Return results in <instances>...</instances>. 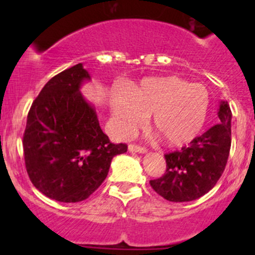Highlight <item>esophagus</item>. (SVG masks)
<instances>
[{
	"mask_svg": "<svg viewBox=\"0 0 255 255\" xmlns=\"http://www.w3.org/2000/svg\"><path fill=\"white\" fill-rule=\"evenodd\" d=\"M128 150L132 151V153H139V154H145L146 149L143 148V146L135 145V144H129L128 145Z\"/></svg>",
	"mask_w": 255,
	"mask_h": 255,
	"instance_id": "34e87169",
	"label": "esophagus"
}]
</instances>
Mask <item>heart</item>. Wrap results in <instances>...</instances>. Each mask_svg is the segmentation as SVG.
Here are the masks:
<instances>
[{
  "label": "heart",
  "instance_id": "heart-1",
  "mask_svg": "<svg viewBox=\"0 0 255 255\" xmlns=\"http://www.w3.org/2000/svg\"><path fill=\"white\" fill-rule=\"evenodd\" d=\"M208 107L206 87L177 76L143 79L128 90V95L111 97L113 125L118 133L128 134L150 116L151 129L170 146L185 145L199 134Z\"/></svg>",
  "mask_w": 255,
  "mask_h": 255
}]
</instances>
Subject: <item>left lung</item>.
Instances as JSON below:
<instances>
[{
	"mask_svg": "<svg viewBox=\"0 0 255 255\" xmlns=\"http://www.w3.org/2000/svg\"><path fill=\"white\" fill-rule=\"evenodd\" d=\"M217 115L218 125L192 139L189 146L165 154V174L150 180L156 194L171 202H187L200 199L215 186L231 149L232 112L227 101H221Z\"/></svg>",
	"mask_w": 255,
	"mask_h": 255,
	"instance_id": "left-lung-1",
	"label": "left lung"
}]
</instances>
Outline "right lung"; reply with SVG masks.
<instances>
[{
    "label": "right lung",
    "mask_w": 255,
    "mask_h": 255,
    "mask_svg": "<svg viewBox=\"0 0 255 255\" xmlns=\"http://www.w3.org/2000/svg\"><path fill=\"white\" fill-rule=\"evenodd\" d=\"M91 76L82 64L50 79L32 104L23 151L32 184L51 200L79 202L99 189L113 156L127 151L100 127L81 89Z\"/></svg>",
    "instance_id": "right-lung-1"
}]
</instances>
